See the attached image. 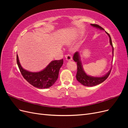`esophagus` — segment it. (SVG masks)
<instances>
[{"mask_svg": "<svg viewBox=\"0 0 128 128\" xmlns=\"http://www.w3.org/2000/svg\"><path fill=\"white\" fill-rule=\"evenodd\" d=\"M66 60L68 61H71L72 60V56L69 54H68L66 56Z\"/></svg>", "mask_w": 128, "mask_h": 128, "instance_id": "esophagus-1", "label": "esophagus"}]
</instances>
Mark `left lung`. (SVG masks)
Wrapping results in <instances>:
<instances>
[{
    "instance_id": "left-lung-1",
    "label": "left lung",
    "mask_w": 128,
    "mask_h": 128,
    "mask_svg": "<svg viewBox=\"0 0 128 128\" xmlns=\"http://www.w3.org/2000/svg\"><path fill=\"white\" fill-rule=\"evenodd\" d=\"M91 26L101 30H104L102 26H100L98 24H91ZM105 32L110 38V45L112 47V50H113L112 53H113V56L114 48L113 46V44H112V42L111 37L109 34L107 33L106 32ZM73 60L75 62H77V74L76 76V79L80 84H82L84 86H94L102 83L105 80L108 78V77L109 76L111 72L112 68L107 73H106L105 75L102 76L94 77V76H90L88 75L84 70L82 61H81V59H80V54L78 52H75L73 56Z\"/></svg>"
}]
</instances>
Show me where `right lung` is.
<instances>
[{
  "instance_id": "right-lung-1",
  "label": "right lung",
  "mask_w": 128,
  "mask_h": 128,
  "mask_svg": "<svg viewBox=\"0 0 128 128\" xmlns=\"http://www.w3.org/2000/svg\"><path fill=\"white\" fill-rule=\"evenodd\" d=\"M17 64L22 75L32 86L39 88H47L52 86L56 81L60 69L63 64V59L52 61L42 70L31 72L23 68L16 56Z\"/></svg>"
}]
</instances>
